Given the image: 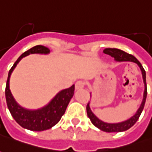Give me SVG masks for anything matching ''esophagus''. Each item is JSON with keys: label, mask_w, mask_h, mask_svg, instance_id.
Returning <instances> with one entry per match:
<instances>
[{"label": "esophagus", "mask_w": 152, "mask_h": 152, "mask_svg": "<svg viewBox=\"0 0 152 152\" xmlns=\"http://www.w3.org/2000/svg\"><path fill=\"white\" fill-rule=\"evenodd\" d=\"M84 86H85L84 82L79 80V81H77V82L76 83V85H75V87H76V90H80L84 87Z\"/></svg>", "instance_id": "obj_1"}]
</instances>
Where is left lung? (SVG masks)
<instances>
[{
    "label": "left lung",
    "mask_w": 152,
    "mask_h": 152,
    "mask_svg": "<svg viewBox=\"0 0 152 152\" xmlns=\"http://www.w3.org/2000/svg\"><path fill=\"white\" fill-rule=\"evenodd\" d=\"M103 52L105 54L110 55L111 56L114 57L115 61H117V62L131 61V62H134L137 64V66L141 69V75H142V78H143L145 90H144V93H143L142 102H141L140 107L138 108L137 112L135 113V115H133L129 119L126 120L124 121H121V122H118V123H107V122H105V121L99 119L97 116L92 112L91 109V106H90V102L86 106L87 115L91 120V123L93 124L95 126H96L101 131L106 132H125L128 129H130L132 126H134L135 123L137 121L138 118L140 117L142 111H143V108H144V106H145V99H146V95H147L146 82H145V72L143 66H141V63L139 62V61L132 55L128 54V53L125 52L123 50L115 49V48H106L105 50H103Z\"/></svg>",
    "instance_id": "obj_1"
}]
</instances>
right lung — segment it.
<instances>
[{"instance_id": "1", "label": "right lung", "mask_w": 152, "mask_h": 152, "mask_svg": "<svg viewBox=\"0 0 152 152\" xmlns=\"http://www.w3.org/2000/svg\"><path fill=\"white\" fill-rule=\"evenodd\" d=\"M50 53V50L43 46H36L26 50L17 59L8 73L6 86V99L8 109L15 121L20 126L34 132H41L53 127L59 122L61 116L65 114L69 102L74 95L75 85L67 89L61 90L50 100V102L41 108L31 110L19 105L15 100L10 90V77L17 64L21 59L30 54Z\"/></svg>"}]
</instances>
